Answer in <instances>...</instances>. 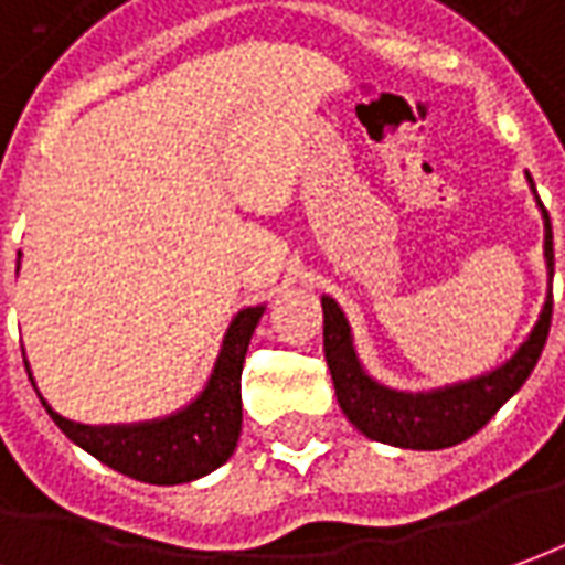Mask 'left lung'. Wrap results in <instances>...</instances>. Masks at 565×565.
<instances>
[{
	"mask_svg": "<svg viewBox=\"0 0 565 565\" xmlns=\"http://www.w3.org/2000/svg\"><path fill=\"white\" fill-rule=\"evenodd\" d=\"M529 179V175H525ZM529 188L535 194V182L529 179ZM539 201V194H535ZM541 222H544V266H547V297L541 306L539 318L525 340L513 349V355L504 362L476 374L470 380L445 383L433 390H393L377 377L367 374V367L359 359L355 337L349 328L347 312L331 297H321L324 309V359L331 367L337 402L349 417V424L364 433L367 439L412 451H439L451 445L470 439L473 433L492 420L498 408L510 395L520 393L532 367L539 364L541 349L551 331V278H554V234H551V216L539 201Z\"/></svg>",
	"mask_w": 565,
	"mask_h": 565,
	"instance_id": "8db88e82",
	"label": "left lung"
}]
</instances>
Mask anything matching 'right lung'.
Masks as SVG:
<instances>
[{"mask_svg": "<svg viewBox=\"0 0 565 565\" xmlns=\"http://www.w3.org/2000/svg\"><path fill=\"white\" fill-rule=\"evenodd\" d=\"M18 266H21V253H18ZM263 312H266V306H247L234 315L203 390L179 412L138 420V424L92 427V424H76L71 417H61L42 398L40 390L36 395L42 398V408L55 420L57 429L110 470L138 479V482H151V486L194 482L222 467L237 448L241 420H244L241 371H244V355H247L250 337ZM26 374L33 383L30 364H26Z\"/></svg>", "mask_w": 565, "mask_h": 565, "instance_id": "1", "label": "right lung"}]
</instances>
